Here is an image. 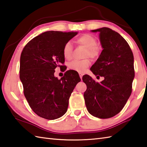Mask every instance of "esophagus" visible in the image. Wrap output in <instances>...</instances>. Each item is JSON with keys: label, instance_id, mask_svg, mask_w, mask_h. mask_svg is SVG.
<instances>
[{"label": "esophagus", "instance_id": "esophagus-1", "mask_svg": "<svg viewBox=\"0 0 147 147\" xmlns=\"http://www.w3.org/2000/svg\"><path fill=\"white\" fill-rule=\"evenodd\" d=\"M79 76H80V79H82V76H83V74H82V73H79Z\"/></svg>", "mask_w": 147, "mask_h": 147}]
</instances>
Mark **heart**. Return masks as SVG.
Returning a JSON list of instances; mask_svg holds the SVG:
<instances>
[{
  "mask_svg": "<svg viewBox=\"0 0 147 147\" xmlns=\"http://www.w3.org/2000/svg\"><path fill=\"white\" fill-rule=\"evenodd\" d=\"M76 42L87 48L86 57H90L91 58H96L100 55V49L96 46L97 40L94 36L90 34H84L76 39ZM63 55L66 59H70L72 57V46L70 42H67L63 48ZM91 63L88 59L83 60H74L68 64L70 70L84 73L86 70Z\"/></svg>",
  "mask_w": 147,
  "mask_h": 147,
  "instance_id": "1",
  "label": "heart"
}]
</instances>
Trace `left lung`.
<instances>
[{
    "instance_id": "obj_1",
    "label": "left lung",
    "mask_w": 147,
    "mask_h": 147,
    "mask_svg": "<svg viewBox=\"0 0 147 147\" xmlns=\"http://www.w3.org/2000/svg\"><path fill=\"white\" fill-rule=\"evenodd\" d=\"M99 32L103 50L91 68L100 83L88 75L82 77L87 89L84 94L89 113L100 119L112 117L121 111L132 92L134 77L132 51L119 33L107 27L92 30Z\"/></svg>"
}]
</instances>
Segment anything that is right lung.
<instances>
[{"label":"right lung","instance_id":"1","mask_svg":"<svg viewBox=\"0 0 147 147\" xmlns=\"http://www.w3.org/2000/svg\"><path fill=\"white\" fill-rule=\"evenodd\" d=\"M77 32L48 31L28 42L20 57V78L30 107L40 117L54 120L67 112L68 101L79 74L68 70L58 79L57 67H63V48Z\"/></svg>","mask_w":147,"mask_h":147}]
</instances>
